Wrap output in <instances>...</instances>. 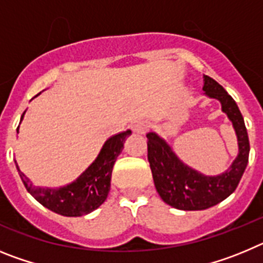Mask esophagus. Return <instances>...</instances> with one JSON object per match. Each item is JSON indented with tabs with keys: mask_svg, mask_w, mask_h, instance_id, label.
I'll use <instances>...</instances> for the list:
<instances>
[{
	"mask_svg": "<svg viewBox=\"0 0 263 263\" xmlns=\"http://www.w3.org/2000/svg\"><path fill=\"white\" fill-rule=\"evenodd\" d=\"M148 129V124L146 121H137L132 125V130H133L134 133L138 134H145Z\"/></svg>",
	"mask_w": 263,
	"mask_h": 263,
	"instance_id": "esophagus-1",
	"label": "esophagus"
}]
</instances>
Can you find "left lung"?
I'll return each instance as SVG.
<instances>
[{"label": "left lung", "mask_w": 263, "mask_h": 263, "mask_svg": "<svg viewBox=\"0 0 263 263\" xmlns=\"http://www.w3.org/2000/svg\"><path fill=\"white\" fill-rule=\"evenodd\" d=\"M205 95L221 103L222 111L233 124L238 141V155L229 168L217 176H205L178 159L170 146L150 132L147 159L158 194L168 205L182 211H201L216 205L233 194L249 160V138L242 115L236 101L210 76H204Z\"/></svg>", "instance_id": "1"}]
</instances>
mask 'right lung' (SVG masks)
<instances>
[{
  "instance_id": "1",
  "label": "right lung",
  "mask_w": 263,
  "mask_h": 263,
  "mask_svg": "<svg viewBox=\"0 0 263 263\" xmlns=\"http://www.w3.org/2000/svg\"><path fill=\"white\" fill-rule=\"evenodd\" d=\"M25 115V113H23ZM22 115V118H23ZM22 121V120H21ZM20 127V126H18ZM132 130L118 133L104 143L95 162L81 174L75 182L60 188H41L32 185L29 178L18 168L21 179L27 191L43 206L55 213L68 217L87 215L99 208L108 197L113 166L124 148L125 138Z\"/></svg>"
}]
</instances>
